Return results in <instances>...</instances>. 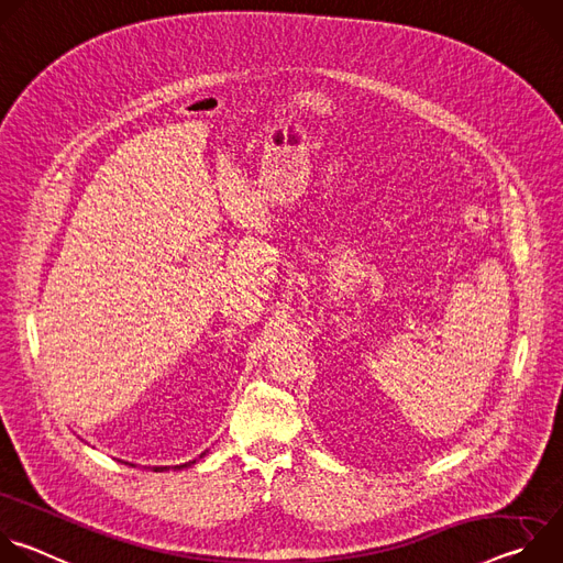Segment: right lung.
Returning a JSON list of instances; mask_svg holds the SVG:
<instances>
[{
    "instance_id": "add662e5",
    "label": "right lung",
    "mask_w": 563,
    "mask_h": 563,
    "mask_svg": "<svg viewBox=\"0 0 563 563\" xmlns=\"http://www.w3.org/2000/svg\"><path fill=\"white\" fill-rule=\"evenodd\" d=\"M205 454H207V452H202L198 459H202ZM124 463H126V461H124ZM194 463H196V459H194V461H189V463H180V465H155V467H153V472H165V470H169V467H172V470H183V467H191ZM129 465H133V463H129Z\"/></svg>"
}]
</instances>
